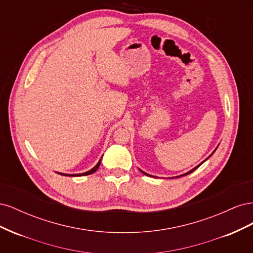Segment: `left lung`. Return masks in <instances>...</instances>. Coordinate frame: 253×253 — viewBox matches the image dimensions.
Returning a JSON list of instances; mask_svg holds the SVG:
<instances>
[{
  "label": "left lung",
  "instance_id": "left-lung-1",
  "mask_svg": "<svg viewBox=\"0 0 253 253\" xmlns=\"http://www.w3.org/2000/svg\"><path fill=\"white\" fill-rule=\"evenodd\" d=\"M203 163H204V162H203ZM203 163H202V164H203ZM202 164H201V165H202ZM201 165H198L197 167H195V168H194V169H192V170H191V171H189V172H188V173H186V174H183V175H188V174H190V173H192V172H193L194 170H196V169H197V168H198V167H200ZM140 171H141V170H140ZM141 172H142V171H141ZM142 173H143V174H145V175H149V174H147V173H144V172H142ZM183 175H180V176H183Z\"/></svg>",
  "mask_w": 253,
  "mask_h": 253
}]
</instances>
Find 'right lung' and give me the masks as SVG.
<instances>
[{
  "mask_svg": "<svg viewBox=\"0 0 253 253\" xmlns=\"http://www.w3.org/2000/svg\"><path fill=\"white\" fill-rule=\"evenodd\" d=\"M100 163H101V159L99 160V163L93 168V169L87 171V172H85V173H81V174H62V173H59V174H60V175H65V176H84V175H89V174H93L94 172H96V171L98 170L99 166H100Z\"/></svg>",
  "mask_w": 253,
  "mask_h": 253,
  "instance_id": "obj_1",
  "label": "right lung"
}]
</instances>
